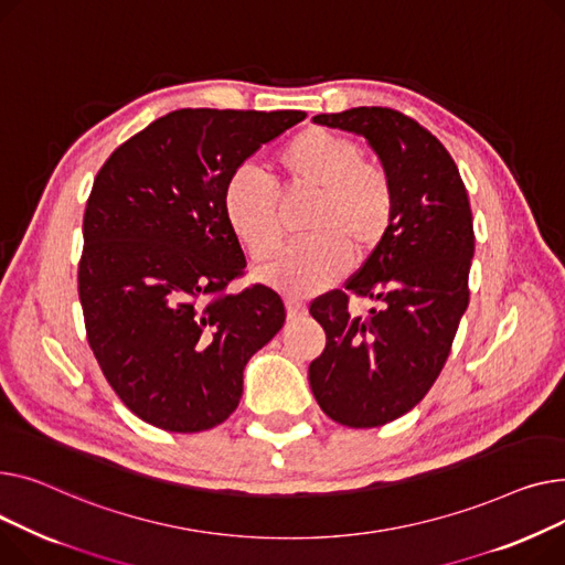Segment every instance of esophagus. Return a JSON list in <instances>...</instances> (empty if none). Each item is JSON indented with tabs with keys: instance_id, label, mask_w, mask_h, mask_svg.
<instances>
[{
	"instance_id": "34e87169",
	"label": "esophagus",
	"mask_w": 565,
	"mask_h": 565,
	"mask_svg": "<svg viewBox=\"0 0 565 565\" xmlns=\"http://www.w3.org/2000/svg\"><path fill=\"white\" fill-rule=\"evenodd\" d=\"M285 310H287V319L294 321V319H298V317H303L308 308H306L303 301H298V298H287V301H285Z\"/></svg>"
}]
</instances>
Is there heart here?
<instances>
[{"mask_svg": "<svg viewBox=\"0 0 565 565\" xmlns=\"http://www.w3.org/2000/svg\"><path fill=\"white\" fill-rule=\"evenodd\" d=\"M282 193L315 195L303 237L257 278L287 296H312L340 280L355 262L370 259L387 239L396 216L392 178L379 163L364 161L362 148L333 129L308 127L276 154ZM232 232L255 262L278 253L282 223L274 189L253 171L232 175L223 193Z\"/></svg>", "mask_w": 565, "mask_h": 565, "instance_id": "heart-1", "label": "heart"}]
</instances>
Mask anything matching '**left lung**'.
<instances>
[{"instance_id":"8db88e82","label":"left lung","mask_w":565,"mask_h":565,"mask_svg":"<svg viewBox=\"0 0 565 565\" xmlns=\"http://www.w3.org/2000/svg\"><path fill=\"white\" fill-rule=\"evenodd\" d=\"M312 120L367 139L396 191L383 246L347 291H328L310 306L326 330V349L308 370L317 404L344 426H383L413 411L445 367L470 303L472 210L451 154L413 118L355 107ZM349 292L380 308L351 318Z\"/></svg>"}]
</instances>
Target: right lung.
<instances>
[{
  "instance_id": "add662e5",
  "label": "right lung",
  "mask_w": 565,
  "mask_h": 565,
  "mask_svg": "<svg viewBox=\"0 0 565 565\" xmlns=\"http://www.w3.org/2000/svg\"><path fill=\"white\" fill-rule=\"evenodd\" d=\"M303 111L180 109L125 141L84 212L79 301L93 355L143 422L198 434L239 406L244 367L285 323L280 296L253 285L223 193Z\"/></svg>"
}]
</instances>
